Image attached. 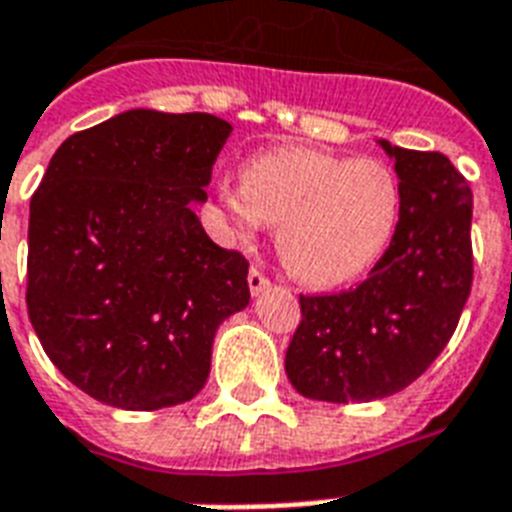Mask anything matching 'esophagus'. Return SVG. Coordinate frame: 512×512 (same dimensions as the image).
<instances>
[{
    "label": "esophagus",
    "instance_id": "1",
    "mask_svg": "<svg viewBox=\"0 0 512 512\" xmlns=\"http://www.w3.org/2000/svg\"><path fill=\"white\" fill-rule=\"evenodd\" d=\"M247 281H249V292H252V297H257L260 292H263V289L271 287V279H268V276H265L260 268H252L247 276Z\"/></svg>",
    "mask_w": 512,
    "mask_h": 512
}]
</instances>
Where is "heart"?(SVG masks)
<instances>
[{"label": "heart", "instance_id": "1", "mask_svg": "<svg viewBox=\"0 0 512 512\" xmlns=\"http://www.w3.org/2000/svg\"><path fill=\"white\" fill-rule=\"evenodd\" d=\"M217 199L236 239L276 223V252L305 287L332 289L369 273L396 239L404 193L382 159H348L313 148H279L244 162L241 185Z\"/></svg>", "mask_w": 512, "mask_h": 512}]
</instances>
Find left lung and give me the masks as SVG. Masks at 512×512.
I'll return each mask as SVG.
<instances>
[{"mask_svg": "<svg viewBox=\"0 0 512 512\" xmlns=\"http://www.w3.org/2000/svg\"><path fill=\"white\" fill-rule=\"evenodd\" d=\"M380 146L396 162L404 212L369 279L340 295H300L284 369L313 401L361 404L412 385L454 335L473 284L468 180L438 151Z\"/></svg>", "mask_w": 512, "mask_h": 512, "instance_id": "obj_1", "label": "left lung"}]
</instances>
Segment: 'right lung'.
I'll return each mask as SVG.
<instances>
[{
  "label": "right lung",
  "instance_id": "obj_1",
  "mask_svg": "<svg viewBox=\"0 0 512 512\" xmlns=\"http://www.w3.org/2000/svg\"><path fill=\"white\" fill-rule=\"evenodd\" d=\"M231 130L212 114L132 108L63 140L31 196L28 319L100 404L191 401L217 327L247 308L249 263L193 212Z\"/></svg>",
  "mask_w": 512,
  "mask_h": 512
}]
</instances>
